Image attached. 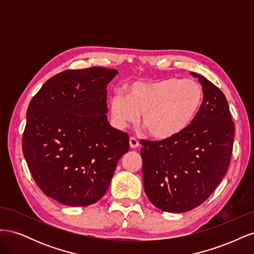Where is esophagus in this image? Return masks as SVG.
<instances>
[{
    "instance_id": "esophagus-1",
    "label": "esophagus",
    "mask_w": 254,
    "mask_h": 254,
    "mask_svg": "<svg viewBox=\"0 0 254 254\" xmlns=\"http://www.w3.org/2000/svg\"><path fill=\"white\" fill-rule=\"evenodd\" d=\"M129 144H130V147H131V148L139 147V141H137L135 137H133V136H131L129 139Z\"/></svg>"
}]
</instances>
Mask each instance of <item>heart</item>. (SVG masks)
<instances>
[{"label":"heart","mask_w":254,"mask_h":254,"mask_svg":"<svg viewBox=\"0 0 254 254\" xmlns=\"http://www.w3.org/2000/svg\"><path fill=\"white\" fill-rule=\"evenodd\" d=\"M203 104V89L193 79L167 78L133 82L128 95L117 92L110 97V115L120 129L134 124L142 114V125L156 140H167L183 132Z\"/></svg>","instance_id":"1"}]
</instances>
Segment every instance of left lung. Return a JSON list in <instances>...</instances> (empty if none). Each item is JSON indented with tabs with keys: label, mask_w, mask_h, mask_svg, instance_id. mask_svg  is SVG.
Listing matches in <instances>:
<instances>
[{
	"label": "left lung",
	"mask_w": 254,
	"mask_h": 254,
	"mask_svg": "<svg viewBox=\"0 0 254 254\" xmlns=\"http://www.w3.org/2000/svg\"><path fill=\"white\" fill-rule=\"evenodd\" d=\"M190 74L203 89L197 118L172 139L141 141L145 193L164 212H187L205 201L225 177L232 155L234 123L225 94L204 76Z\"/></svg>",
	"instance_id": "obj_1"
}]
</instances>
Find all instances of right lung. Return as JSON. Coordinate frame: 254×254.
<instances>
[{
  "label": "right lung",
  "instance_id": "right-lung-1",
  "mask_svg": "<svg viewBox=\"0 0 254 254\" xmlns=\"http://www.w3.org/2000/svg\"><path fill=\"white\" fill-rule=\"evenodd\" d=\"M117 70L92 66L53 76L30 101L23 155L37 186L58 202L86 206L108 190L129 136L107 119Z\"/></svg>",
  "mask_w": 254,
  "mask_h": 254
}]
</instances>
